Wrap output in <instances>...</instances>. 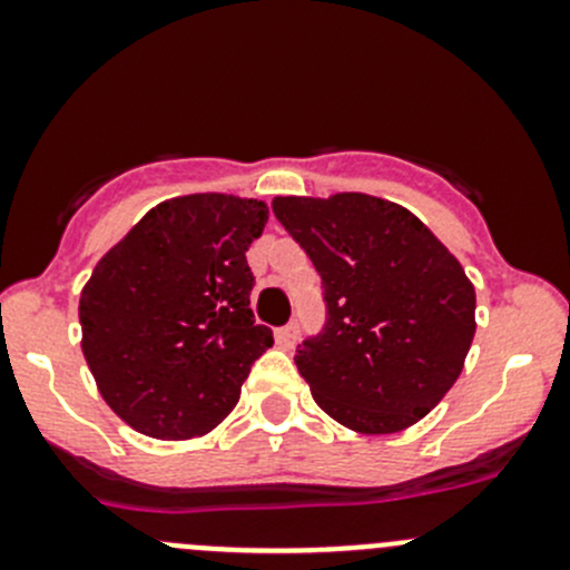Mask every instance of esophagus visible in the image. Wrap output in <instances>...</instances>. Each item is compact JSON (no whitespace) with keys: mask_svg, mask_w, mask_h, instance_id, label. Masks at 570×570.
Masks as SVG:
<instances>
[{"mask_svg":"<svg viewBox=\"0 0 570 570\" xmlns=\"http://www.w3.org/2000/svg\"><path fill=\"white\" fill-rule=\"evenodd\" d=\"M297 336H301V331H297V322H289V325H284L275 331V342H278L284 350L295 347Z\"/></svg>","mask_w":570,"mask_h":570,"instance_id":"esophagus-1","label":"esophagus"}]
</instances>
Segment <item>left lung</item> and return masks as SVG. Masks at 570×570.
<instances>
[{"instance_id":"1","label":"left lung","mask_w":570,"mask_h":570,"mask_svg":"<svg viewBox=\"0 0 570 570\" xmlns=\"http://www.w3.org/2000/svg\"><path fill=\"white\" fill-rule=\"evenodd\" d=\"M273 212L325 289V331L295 355L317 405L361 435L428 416L461 377L476 331L461 262L413 212L375 195H278Z\"/></svg>"}]
</instances>
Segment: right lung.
Returning a JSON list of instances; mask_svg holds the SVG:
<instances>
[{
  "label": "right lung",
  "instance_id": "right-lung-1",
  "mask_svg": "<svg viewBox=\"0 0 570 570\" xmlns=\"http://www.w3.org/2000/svg\"><path fill=\"white\" fill-rule=\"evenodd\" d=\"M267 217L258 198L178 195L99 258L79 295L82 353L131 430L200 439L234 411L253 361L273 347L253 320L245 258Z\"/></svg>",
  "mask_w": 570,
  "mask_h": 570
}]
</instances>
